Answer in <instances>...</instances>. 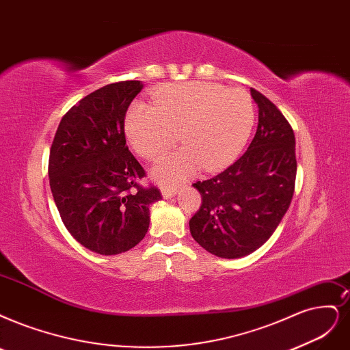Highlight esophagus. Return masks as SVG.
<instances>
[{
  "label": "esophagus",
  "mask_w": 350,
  "mask_h": 350,
  "mask_svg": "<svg viewBox=\"0 0 350 350\" xmlns=\"http://www.w3.org/2000/svg\"><path fill=\"white\" fill-rule=\"evenodd\" d=\"M177 193V189L176 187H170V186H163L161 187V195L164 199H168V198H173Z\"/></svg>",
  "instance_id": "34e87169"
}]
</instances>
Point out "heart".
I'll list each match as a JSON object with an SVG mask.
<instances>
[{"instance_id":"obj_1","label":"heart","mask_w":350,"mask_h":350,"mask_svg":"<svg viewBox=\"0 0 350 350\" xmlns=\"http://www.w3.org/2000/svg\"><path fill=\"white\" fill-rule=\"evenodd\" d=\"M255 122L252 98L242 89L187 82L168 85L154 98V107L135 103L125 120L133 148L157 161L174 147L185 146L154 168V177L176 185L202 165L215 172L234 161L247 146Z\"/></svg>"}]
</instances>
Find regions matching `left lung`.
<instances>
[{"label": "left lung", "mask_w": 350, "mask_h": 350, "mask_svg": "<svg viewBox=\"0 0 350 350\" xmlns=\"http://www.w3.org/2000/svg\"><path fill=\"white\" fill-rule=\"evenodd\" d=\"M258 128L243 155L217 176L193 183L202 195L190 234L208 252L234 260L274 234L295 186V137L281 111L255 89Z\"/></svg>", "instance_id": "8db88e82"}]
</instances>
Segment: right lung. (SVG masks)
I'll return each instance as SVG.
<instances>
[{"mask_svg":"<svg viewBox=\"0 0 350 350\" xmlns=\"http://www.w3.org/2000/svg\"><path fill=\"white\" fill-rule=\"evenodd\" d=\"M139 81L103 86L73 105L50 148L49 180L62 221L85 248L116 255L146 237L160 190L139 185L146 170L126 147L124 120Z\"/></svg>","mask_w":350,"mask_h":350,"instance_id":"right-lung-1","label":"right lung"}]
</instances>
